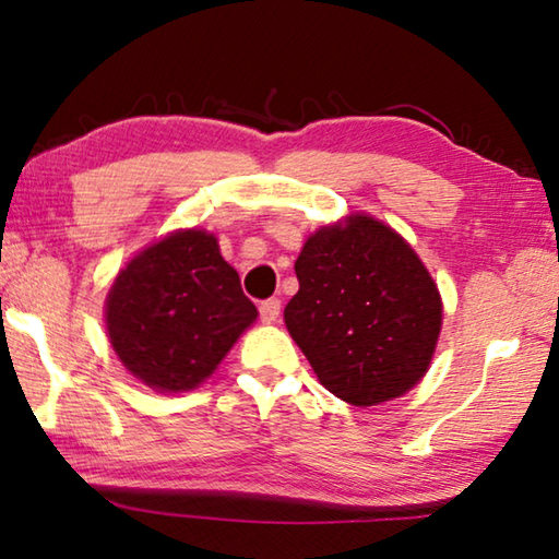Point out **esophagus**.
I'll return each mask as SVG.
<instances>
[{
    "mask_svg": "<svg viewBox=\"0 0 559 559\" xmlns=\"http://www.w3.org/2000/svg\"><path fill=\"white\" fill-rule=\"evenodd\" d=\"M259 313H261V320H263V323H266V325L276 323L278 316H281V300H278V298L263 300L261 306H259Z\"/></svg>",
    "mask_w": 559,
    "mask_h": 559,
    "instance_id": "34e87169",
    "label": "esophagus"
}]
</instances>
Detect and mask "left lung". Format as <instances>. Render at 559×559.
Here are the masks:
<instances>
[{
	"label": "left lung",
	"instance_id": "left-lung-1",
	"mask_svg": "<svg viewBox=\"0 0 559 559\" xmlns=\"http://www.w3.org/2000/svg\"><path fill=\"white\" fill-rule=\"evenodd\" d=\"M296 276L300 288L283 320L328 392L372 406L427 374L441 296L392 226L367 214L323 226L302 243Z\"/></svg>",
	"mask_w": 559,
	"mask_h": 559
}]
</instances>
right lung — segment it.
Here are the masks:
<instances>
[{"label":"right lung","instance_id":"add662e5","mask_svg":"<svg viewBox=\"0 0 559 559\" xmlns=\"http://www.w3.org/2000/svg\"><path fill=\"white\" fill-rule=\"evenodd\" d=\"M257 316L216 236L202 229L175 231L140 251L106 298L112 349L157 392L202 384Z\"/></svg>","mask_w":559,"mask_h":559}]
</instances>
